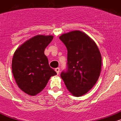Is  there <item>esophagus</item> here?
<instances>
[{"label":"esophagus","mask_w":121,"mask_h":121,"mask_svg":"<svg viewBox=\"0 0 121 121\" xmlns=\"http://www.w3.org/2000/svg\"><path fill=\"white\" fill-rule=\"evenodd\" d=\"M60 68L58 67V68H56L55 69V71L56 72V73L58 74H59V73H60Z\"/></svg>","instance_id":"esophagus-1"}]
</instances>
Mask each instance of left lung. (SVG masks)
I'll list each match as a JSON object with an SVG mask.
<instances>
[{
	"label": "left lung",
	"instance_id": "obj_1",
	"mask_svg": "<svg viewBox=\"0 0 121 121\" xmlns=\"http://www.w3.org/2000/svg\"><path fill=\"white\" fill-rule=\"evenodd\" d=\"M60 39L67 49V68L61 73V78L69 91L79 97L89 91L98 80L101 55L95 43L81 31L65 33Z\"/></svg>",
	"mask_w": 121,
	"mask_h": 121
}]
</instances>
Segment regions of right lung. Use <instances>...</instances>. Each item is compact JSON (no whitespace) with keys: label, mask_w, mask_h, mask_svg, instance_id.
Segmentation results:
<instances>
[{"label":"right lung","mask_w":121,"mask_h":121,"mask_svg":"<svg viewBox=\"0 0 121 121\" xmlns=\"http://www.w3.org/2000/svg\"><path fill=\"white\" fill-rule=\"evenodd\" d=\"M53 39L52 36L37 35L18 48L12 60V72L21 90L35 95L46 86L49 79L56 72L49 65L45 49Z\"/></svg>","instance_id":"right-lung-1"}]
</instances>
